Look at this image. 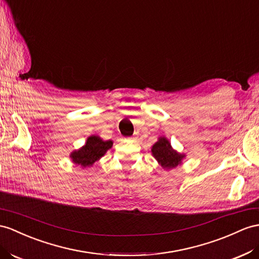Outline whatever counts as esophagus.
Segmentation results:
<instances>
[{
    "label": "esophagus",
    "instance_id": "esophagus-1",
    "mask_svg": "<svg viewBox=\"0 0 259 259\" xmlns=\"http://www.w3.org/2000/svg\"><path fill=\"white\" fill-rule=\"evenodd\" d=\"M130 139H131V140H134V139H135V138H130Z\"/></svg>",
    "mask_w": 259,
    "mask_h": 259
}]
</instances>
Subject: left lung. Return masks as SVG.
I'll list each match as a JSON object with an SVG mask.
<instances>
[{"label":"left lung","instance_id":"1","mask_svg":"<svg viewBox=\"0 0 259 259\" xmlns=\"http://www.w3.org/2000/svg\"><path fill=\"white\" fill-rule=\"evenodd\" d=\"M152 155L155 157V160L161 164V166L165 169L175 168L178 165L182 164L184 154L178 153L175 151L165 137L158 138L157 142L151 149Z\"/></svg>","mask_w":259,"mask_h":259}]
</instances>
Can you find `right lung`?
<instances>
[{
    "label": "right lung",
    "mask_w": 259,
    "mask_h": 259,
    "mask_svg": "<svg viewBox=\"0 0 259 259\" xmlns=\"http://www.w3.org/2000/svg\"><path fill=\"white\" fill-rule=\"evenodd\" d=\"M112 147V141H104L98 136H91L86 140L85 145L81 149L73 151L70 157L72 162L82 167L92 166L99 158L104 156V154Z\"/></svg>",
    "instance_id": "obj_1"
}]
</instances>
